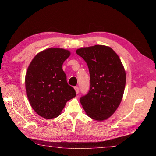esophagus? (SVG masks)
Returning <instances> with one entry per match:
<instances>
[{"mask_svg": "<svg viewBox=\"0 0 156 156\" xmlns=\"http://www.w3.org/2000/svg\"><path fill=\"white\" fill-rule=\"evenodd\" d=\"M74 90L76 91V94H78L79 93V88L78 87H74Z\"/></svg>", "mask_w": 156, "mask_h": 156, "instance_id": "1", "label": "esophagus"}]
</instances>
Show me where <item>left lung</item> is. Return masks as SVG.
I'll return each instance as SVG.
<instances>
[{
    "label": "left lung",
    "instance_id": "1",
    "mask_svg": "<svg viewBox=\"0 0 156 156\" xmlns=\"http://www.w3.org/2000/svg\"><path fill=\"white\" fill-rule=\"evenodd\" d=\"M87 62L90 72L88 93L80 102L89 117L102 121L114 114L122 101L126 73L119 55L111 48L95 45L76 49Z\"/></svg>",
    "mask_w": 156,
    "mask_h": 156
}]
</instances>
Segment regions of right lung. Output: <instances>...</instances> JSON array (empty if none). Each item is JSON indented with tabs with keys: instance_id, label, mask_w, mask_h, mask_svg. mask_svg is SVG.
I'll list each match as a JSON object with an SVG mask.
<instances>
[{
	"instance_id": "add662e5",
	"label": "right lung",
	"mask_w": 156,
	"mask_h": 156,
	"mask_svg": "<svg viewBox=\"0 0 156 156\" xmlns=\"http://www.w3.org/2000/svg\"><path fill=\"white\" fill-rule=\"evenodd\" d=\"M70 55L63 48H48L32 59L25 75V89L29 103L40 117H58L69 100L76 97L68 84L62 65Z\"/></svg>"
}]
</instances>
